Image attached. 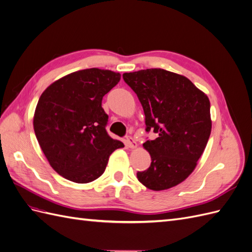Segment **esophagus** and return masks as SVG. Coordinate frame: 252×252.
Returning a JSON list of instances; mask_svg holds the SVG:
<instances>
[{
	"label": "esophagus",
	"mask_w": 252,
	"mask_h": 252,
	"mask_svg": "<svg viewBox=\"0 0 252 252\" xmlns=\"http://www.w3.org/2000/svg\"><path fill=\"white\" fill-rule=\"evenodd\" d=\"M126 144L129 148H135L136 147V142L132 136H127L126 138Z\"/></svg>",
	"instance_id": "obj_1"
}]
</instances>
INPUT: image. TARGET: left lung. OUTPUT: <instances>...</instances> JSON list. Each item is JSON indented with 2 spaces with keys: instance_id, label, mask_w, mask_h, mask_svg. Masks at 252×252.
Returning <instances> with one entry per match:
<instances>
[{
  "instance_id": "8db88e82",
  "label": "left lung",
  "mask_w": 252,
  "mask_h": 252,
  "mask_svg": "<svg viewBox=\"0 0 252 252\" xmlns=\"http://www.w3.org/2000/svg\"><path fill=\"white\" fill-rule=\"evenodd\" d=\"M123 79L143 106L146 131L158 133L143 144L151 164L136 177L156 191L177 186L194 170L207 145L209 98L186 77L159 68L126 72Z\"/></svg>"
}]
</instances>
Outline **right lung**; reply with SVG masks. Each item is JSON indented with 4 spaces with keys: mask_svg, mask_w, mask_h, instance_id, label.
<instances>
[{
    "mask_svg": "<svg viewBox=\"0 0 252 252\" xmlns=\"http://www.w3.org/2000/svg\"><path fill=\"white\" fill-rule=\"evenodd\" d=\"M121 74L90 68L52 83L39 98L33 128L50 166L79 184L104 173L112 152L124 144L106 131L108 116L103 96L120 82Z\"/></svg>",
    "mask_w": 252,
    "mask_h": 252,
    "instance_id": "obj_1",
    "label": "right lung"
}]
</instances>
